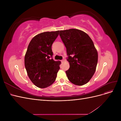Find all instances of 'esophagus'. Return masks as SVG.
I'll return each instance as SVG.
<instances>
[{"label": "esophagus", "mask_w": 121, "mask_h": 121, "mask_svg": "<svg viewBox=\"0 0 121 121\" xmlns=\"http://www.w3.org/2000/svg\"><path fill=\"white\" fill-rule=\"evenodd\" d=\"M64 60H61V63H63V62H64Z\"/></svg>", "instance_id": "34e87169"}]
</instances>
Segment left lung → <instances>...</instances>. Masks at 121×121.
I'll list each match as a JSON object with an SVG mask.
<instances>
[{
	"mask_svg": "<svg viewBox=\"0 0 121 121\" xmlns=\"http://www.w3.org/2000/svg\"><path fill=\"white\" fill-rule=\"evenodd\" d=\"M60 36L66 47L69 68L65 71L69 80L76 85L88 82L96 71L97 51L85 32L76 29L61 30Z\"/></svg>",
	"mask_w": 121,
	"mask_h": 121,
	"instance_id": "left-lung-1",
	"label": "left lung"
}]
</instances>
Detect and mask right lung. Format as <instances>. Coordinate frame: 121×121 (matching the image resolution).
I'll return each instance as SVG.
<instances>
[{"instance_id":"1","label":"right lung","mask_w":121,"mask_h":121,"mask_svg":"<svg viewBox=\"0 0 121 121\" xmlns=\"http://www.w3.org/2000/svg\"><path fill=\"white\" fill-rule=\"evenodd\" d=\"M60 31L45 32L37 34L29 43L25 56V66L29 78L40 88L49 87L54 82L60 61L52 57V46Z\"/></svg>"}]
</instances>
